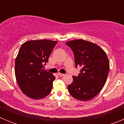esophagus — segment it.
I'll return each instance as SVG.
<instances>
[{"mask_svg": "<svg viewBox=\"0 0 124 124\" xmlns=\"http://www.w3.org/2000/svg\"><path fill=\"white\" fill-rule=\"evenodd\" d=\"M58 75L59 76H60V77H63V76H64V75H65V74H62V73H58Z\"/></svg>", "mask_w": 124, "mask_h": 124, "instance_id": "34e87169", "label": "esophagus"}]
</instances>
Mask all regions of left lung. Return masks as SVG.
<instances>
[{
	"mask_svg": "<svg viewBox=\"0 0 124 124\" xmlns=\"http://www.w3.org/2000/svg\"><path fill=\"white\" fill-rule=\"evenodd\" d=\"M74 53L76 67L81 66L80 73L73 76L68 86L70 94L75 99L88 101L102 90L109 71V61L105 51L97 45L84 40L66 43Z\"/></svg>",
	"mask_w": 124,
	"mask_h": 124,
	"instance_id": "1",
	"label": "left lung"
}]
</instances>
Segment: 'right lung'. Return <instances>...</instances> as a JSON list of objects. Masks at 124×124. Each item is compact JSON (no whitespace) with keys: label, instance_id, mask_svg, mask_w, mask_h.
Instances as JSON below:
<instances>
[{"label":"right lung","instance_id":"obj_1","mask_svg":"<svg viewBox=\"0 0 124 124\" xmlns=\"http://www.w3.org/2000/svg\"><path fill=\"white\" fill-rule=\"evenodd\" d=\"M57 43L31 40L20 47L15 60V77L22 91L28 97L40 99L51 93L55 77L43 68Z\"/></svg>","mask_w":124,"mask_h":124}]
</instances>
